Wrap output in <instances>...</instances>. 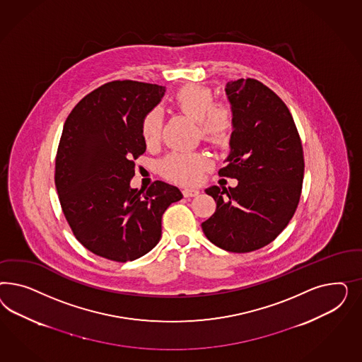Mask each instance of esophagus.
<instances>
[{"label":"esophagus","instance_id":"1","mask_svg":"<svg viewBox=\"0 0 362 362\" xmlns=\"http://www.w3.org/2000/svg\"><path fill=\"white\" fill-rule=\"evenodd\" d=\"M183 195L185 197H194L199 195V189L197 188H185L183 189Z\"/></svg>","mask_w":362,"mask_h":362}]
</instances>
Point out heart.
Wrapping results in <instances>:
<instances>
[{
    "label": "heart",
    "instance_id": "1",
    "mask_svg": "<svg viewBox=\"0 0 362 362\" xmlns=\"http://www.w3.org/2000/svg\"><path fill=\"white\" fill-rule=\"evenodd\" d=\"M174 103L189 119L197 122L199 132L204 141L216 147L230 144L235 130L233 110L226 103H214V94L209 88L188 83L176 91ZM160 129L162 117L159 110L148 111L141 122L143 142L147 146L158 142ZM209 165L206 153H171L159 162V171L171 180L194 185Z\"/></svg>",
    "mask_w": 362,
    "mask_h": 362
}]
</instances>
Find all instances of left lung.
<instances>
[{"label": "left lung", "mask_w": 362, "mask_h": 362, "mask_svg": "<svg viewBox=\"0 0 362 362\" xmlns=\"http://www.w3.org/2000/svg\"><path fill=\"white\" fill-rule=\"evenodd\" d=\"M226 94L235 130L219 175L238 179V186L206 189L216 211L202 228L224 251L252 252L274 241L296 211L304 179L303 146L284 102L262 82L232 81Z\"/></svg>", "instance_id": "left-lung-1"}]
</instances>
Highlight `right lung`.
Instances as JSON below:
<instances>
[{
	"instance_id": "1",
	"label": "right lung",
	"mask_w": 362,
	"mask_h": 362,
	"mask_svg": "<svg viewBox=\"0 0 362 362\" xmlns=\"http://www.w3.org/2000/svg\"><path fill=\"white\" fill-rule=\"evenodd\" d=\"M165 88L112 81L91 91L69 114L55 158V188L66 220L90 252L132 262L162 236V215L180 200V189L156 180L147 191L130 186L146 151L143 117Z\"/></svg>"
}]
</instances>
